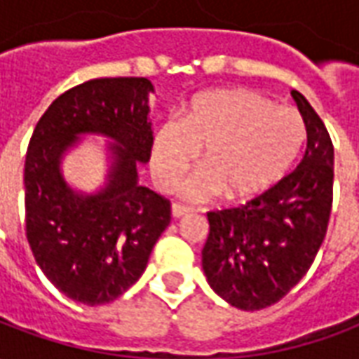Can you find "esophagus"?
Returning <instances> with one entry per match:
<instances>
[{
    "mask_svg": "<svg viewBox=\"0 0 359 359\" xmlns=\"http://www.w3.org/2000/svg\"><path fill=\"white\" fill-rule=\"evenodd\" d=\"M171 215H172V219H180V217H184V215H190V210H188V208H184V205H180V203H172Z\"/></svg>",
    "mask_w": 359,
    "mask_h": 359,
    "instance_id": "34e87169",
    "label": "esophagus"
}]
</instances>
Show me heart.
Instances as JSON below:
<instances>
[{
    "label": "heart",
    "mask_w": 359,
    "mask_h": 359,
    "mask_svg": "<svg viewBox=\"0 0 359 359\" xmlns=\"http://www.w3.org/2000/svg\"><path fill=\"white\" fill-rule=\"evenodd\" d=\"M306 142V123L292 107H278L252 90H211L192 100L182 117L157 126L149 169L157 187L172 190L203 149L205 171L187 196L205 202L225 192L231 202L265 194L292 167Z\"/></svg>",
    "instance_id": "b5f03b06"
}]
</instances>
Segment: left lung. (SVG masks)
I'll list each match as a JSON object with an SVG mask.
<instances>
[{"mask_svg":"<svg viewBox=\"0 0 359 359\" xmlns=\"http://www.w3.org/2000/svg\"><path fill=\"white\" fill-rule=\"evenodd\" d=\"M292 97L308 133L300 165L246 205L208 213L203 273L223 300L244 311L267 308L300 283L329 225L331 136L308 100L296 90Z\"/></svg>","mask_w":359,"mask_h":359,"instance_id":"1","label":"left lung"}]
</instances>
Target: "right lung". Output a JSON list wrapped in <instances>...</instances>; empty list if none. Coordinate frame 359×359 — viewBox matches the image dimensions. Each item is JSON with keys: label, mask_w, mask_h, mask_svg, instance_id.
<instances>
[{"label": "right lung", "mask_w": 359, "mask_h": 359, "mask_svg": "<svg viewBox=\"0 0 359 359\" xmlns=\"http://www.w3.org/2000/svg\"><path fill=\"white\" fill-rule=\"evenodd\" d=\"M148 79H94L67 90L38 121L25 161L27 238L51 285L86 306L109 304L142 277L171 203L138 180L154 128ZM84 135H102L106 177L74 189L62 161Z\"/></svg>", "instance_id": "right-lung-1"}]
</instances>
